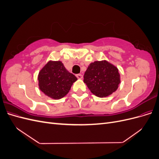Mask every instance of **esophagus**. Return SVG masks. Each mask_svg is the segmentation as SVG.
<instances>
[{"label": "esophagus", "instance_id": "obj_1", "mask_svg": "<svg viewBox=\"0 0 159 159\" xmlns=\"http://www.w3.org/2000/svg\"><path fill=\"white\" fill-rule=\"evenodd\" d=\"M76 77H77V78H78V79H80V80L83 78V75H81V74H77V75H76Z\"/></svg>", "mask_w": 159, "mask_h": 159}]
</instances>
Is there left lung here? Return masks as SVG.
Returning <instances> with one entry per match:
<instances>
[{"instance_id": "obj_1", "label": "left lung", "mask_w": 159, "mask_h": 159, "mask_svg": "<svg viewBox=\"0 0 159 159\" xmlns=\"http://www.w3.org/2000/svg\"><path fill=\"white\" fill-rule=\"evenodd\" d=\"M84 78L91 92L99 98L111 94L117 89L120 83L118 69L105 60L91 63Z\"/></svg>"}]
</instances>
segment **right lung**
<instances>
[{
	"label": "right lung",
	"instance_id": "add662e5",
	"mask_svg": "<svg viewBox=\"0 0 159 159\" xmlns=\"http://www.w3.org/2000/svg\"><path fill=\"white\" fill-rule=\"evenodd\" d=\"M40 89L48 97L61 99L68 94L72 84L78 80L66 69L60 61H50L38 74Z\"/></svg>",
	"mask_w": 159,
	"mask_h": 159
}]
</instances>
